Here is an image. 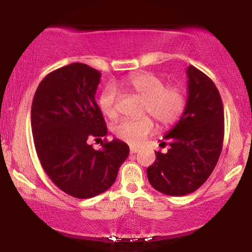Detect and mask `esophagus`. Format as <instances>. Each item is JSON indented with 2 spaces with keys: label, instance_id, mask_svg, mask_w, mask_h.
I'll return each instance as SVG.
<instances>
[{
  "label": "esophagus",
  "instance_id": "1",
  "mask_svg": "<svg viewBox=\"0 0 252 252\" xmlns=\"http://www.w3.org/2000/svg\"><path fill=\"white\" fill-rule=\"evenodd\" d=\"M129 151H130V154H136L137 151H139V148H137V147H130Z\"/></svg>",
  "mask_w": 252,
  "mask_h": 252
}]
</instances>
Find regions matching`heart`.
Instances as JSON below:
<instances>
[{"label": "heart", "mask_w": 252, "mask_h": 252, "mask_svg": "<svg viewBox=\"0 0 252 252\" xmlns=\"http://www.w3.org/2000/svg\"><path fill=\"white\" fill-rule=\"evenodd\" d=\"M126 87L143 98V113H149L163 127L178 123L187 108V96L178 86H166L158 75L150 72H137L124 80ZM118 93L113 86H106L99 95L98 105L103 115L110 119L118 115ZM154 123L149 117L141 119L120 120L113 127V133L120 140L139 144L153 132Z\"/></svg>", "instance_id": "obj_1"}]
</instances>
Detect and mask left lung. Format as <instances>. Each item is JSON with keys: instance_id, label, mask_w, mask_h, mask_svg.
I'll list each match as a JSON object with an SVG mask.
<instances>
[{"instance_id": "1", "label": "left lung", "mask_w": 252, "mask_h": 252, "mask_svg": "<svg viewBox=\"0 0 252 252\" xmlns=\"http://www.w3.org/2000/svg\"><path fill=\"white\" fill-rule=\"evenodd\" d=\"M187 108L165 134L167 153L156 151L147 175L156 190L184 196L197 190L215 170L222 149L223 108L216 85L189 65Z\"/></svg>"}]
</instances>
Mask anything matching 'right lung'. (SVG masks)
Masks as SVG:
<instances>
[{"label":"right lung","mask_w":252,"mask_h":252,"mask_svg":"<svg viewBox=\"0 0 252 252\" xmlns=\"http://www.w3.org/2000/svg\"><path fill=\"white\" fill-rule=\"evenodd\" d=\"M101 73L82 63H72L44 77L31 110L34 146L50 180L77 198H91L111 187L129 148L113 139L95 150L89 137L108 133L95 101Z\"/></svg>","instance_id":"right-lung-1"}]
</instances>
